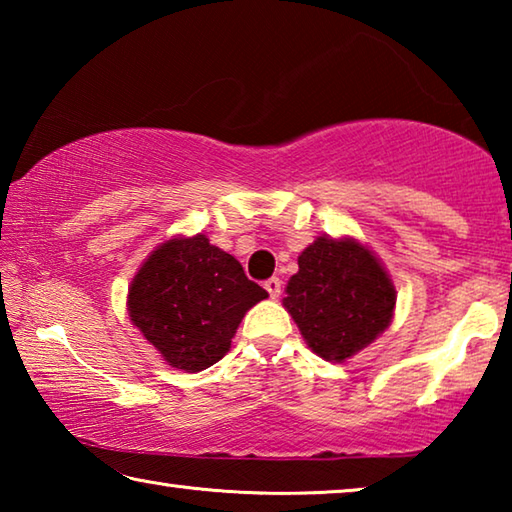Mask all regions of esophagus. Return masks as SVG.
I'll use <instances>...</instances> for the list:
<instances>
[{"label":"esophagus","mask_w":512,"mask_h":512,"mask_svg":"<svg viewBox=\"0 0 512 512\" xmlns=\"http://www.w3.org/2000/svg\"><path fill=\"white\" fill-rule=\"evenodd\" d=\"M264 289L268 291V296H271V298H280L282 280H280V277H268V280L264 282Z\"/></svg>","instance_id":"1"}]
</instances>
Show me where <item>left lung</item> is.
Listing matches in <instances>:
<instances>
[{
  "mask_svg": "<svg viewBox=\"0 0 512 512\" xmlns=\"http://www.w3.org/2000/svg\"><path fill=\"white\" fill-rule=\"evenodd\" d=\"M298 266L284 307L320 357L348 359L391 323L395 287L375 255L354 239L320 237Z\"/></svg>",
  "mask_w": 512,
  "mask_h": 512,
  "instance_id": "obj_1",
  "label": "left lung"
}]
</instances>
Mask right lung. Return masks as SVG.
<instances>
[{"instance_id":"obj_1","label":"right lung","mask_w":512,"mask_h":512,"mask_svg":"<svg viewBox=\"0 0 512 512\" xmlns=\"http://www.w3.org/2000/svg\"><path fill=\"white\" fill-rule=\"evenodd\" d=\"M268 293L205 235L171 239L128 291L131 320L173 368L201 372L228 352L246 311Z\"/></svg>"}]
</instances>
